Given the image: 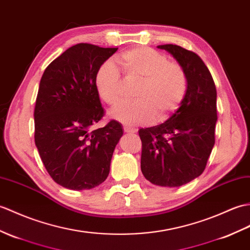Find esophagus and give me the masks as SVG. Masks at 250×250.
I'll return each mask as SVG.
<instances>
[{
	"label": "esophagus",
	"mask_w": 250,
	"mask_h": 250,
	"mask_svg": "<svg viewBox=\"0 0 250 250\" xmlns=\"http://www.w3.org/2000/svg\"><path fill=\"white\" fill-rule=\"evenodd\" d=\"M124 130H125V133H135L137 131L135 127H132V126H129V125H125Z\"/></svg>",
	"instance_id": "1"
}]
</instances>
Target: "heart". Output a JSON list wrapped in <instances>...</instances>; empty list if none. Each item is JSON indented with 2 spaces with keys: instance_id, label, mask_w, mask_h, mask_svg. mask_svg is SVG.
Instances as JSON below:
<instances>
[{
  "instance_id": "obj_1",
  "label": "heart",
  "mask_w": 250,
  "mask_h": 250,
  "mask_svg": "<svg viewBox=\"0 0 250 250\" xmlns=\"http://www.w3.org/2000/svg\"><path fill=\"white\" fill-rule=\"evenodd\" d=\"M127 79L141 82L136 101L123 104L113 112L114 118L125 125L163 123L181 105L188 88L187 72L178 62H169L161 52L137 46L117 57ZM96 87L99 96L109 106L123 101L125 84L117 66L105 62L98 69Z\"/></svg>"
}]
</instances>
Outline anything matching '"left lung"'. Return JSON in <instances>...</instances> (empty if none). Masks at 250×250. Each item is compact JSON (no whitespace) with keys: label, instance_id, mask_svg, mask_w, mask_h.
<instances>
[{"label":"left lung","instance_id":"left-lung-1","mask_svg":"<svg viewBox=\"0 0 250 250\" xmlns=\"http://www.w3.org/2000/svg\"><path fill=\"white\" fill-rule=\"evenodd\" d=\"M166 50L187 72L188 88L181 105L159 125L138 131L144 177L159 187L177 188L204 172L215 144L216 87L196 53L176 44Z\"/></svg>","mask_w":250,"mask_h":250}]
</instances>
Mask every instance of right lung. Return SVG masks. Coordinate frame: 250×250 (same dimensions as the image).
I'll use <instances>...</instances> for the list:
<instances>
[{
  "mask_svg": "<svg viewBox=\"0 0 250 250\" xmlns=\"http://www.w3.org/2000/svg\"><path fill=\"white\" fill-rule=\"evenodd\" d=\"M118 48L78 43L45 68L34 111L35 144L54 181L74 190L105 181L123 125L111 120L94 130L104 116L96 74Z\"/></svg>",
  "mask_w": 250,
  "mask_h": 250,
  "instance_id": "obj_1",
  "label": "right lung"
}]
</instances>
